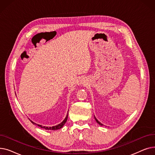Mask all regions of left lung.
Listing matches in <instances>:
<instances>
[{
  "label": "left lung",
  "instance_id": "obj_1",
  "mask_svg": "<svg viewBox=\"0 0 155 155\" xmlns=\"http://www.w3.org/2000/svg\"><path fill=\"white\" fill-rule=\"evenodd\" d=\"M95 120H96V121H97V123H98V124H100V125H101V126H102V125H103V124H101V123H100V122H99V120H97V119H96V118H95Z\"/></svg>",
  "mask_w": 155,
  "mask_h": 155
}]
</instances>
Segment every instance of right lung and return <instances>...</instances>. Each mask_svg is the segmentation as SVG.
Masks as SVG:
<instances>
[{
  "label": "right lung",
  "mask_w": 155,
  "mask_h": 155,
  "mask_svg": "<svg viewBox=\"0 0 155 155\" xmlns=\"http://www.w3.org/2000/svg\"><path fill=\"white\" fill-rule=\"evenodd\" d=\"M67 119H68V114H67V117H65V119L63 120L62 123H61L60 124H58V125H56V126H53V127H46V126H42L41 125L37 124L35 123L34 122H32V121H31V123H32V124H33L38 125L39 127H41V128H43V129H45L46 130H57V129H59L61 128V127L64 126V124H65V123H66L67 120Z\"/></svg>",
  "instance_id": "1"
}]
</instances>
